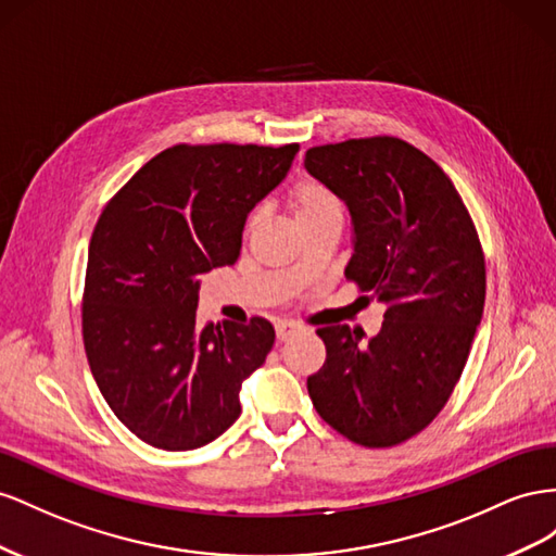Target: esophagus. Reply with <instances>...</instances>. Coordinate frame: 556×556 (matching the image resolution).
<instances>
[{
  "label": "esophagus",
  "instance_id": "34e87169",
  "mask_svg": "<svg viewBox=\"0 0 556 556\" xmlns=\"http://www.w3.org/2000/svg\"><path fill=\"white\" fill-rule=\"evenodd\" d=\"M275 330H277V340L279 342H287V340H291L295 336V332H300V326H295L291 321H279L275 326Z\"/></svg>",
  "mask_w": 556,
  "mask_h": 556
}]
</instances>
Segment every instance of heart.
<instances>
[{"instance_id": "obj_1", "label": "heart", "mask_w": 556, "mask_h": 556, "mask_svg": "<svg viewBox=\"0 0 556 556\" xmlns=\"http://www.w3.org/2000/svg\"><path fill=\"white\" fill-rule=\"evenodd\" d=\"M289 202H291V212L298 220V226L314 224V220H321V218H342L340 200L330 188H326L319 181H300L293 188ZM256 220L258 216H253L249 220V226L256 224Z\"/></svg>"}]
</instances>
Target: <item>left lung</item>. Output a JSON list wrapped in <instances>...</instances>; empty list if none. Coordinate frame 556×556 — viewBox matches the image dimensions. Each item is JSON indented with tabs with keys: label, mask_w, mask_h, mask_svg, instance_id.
<instances>
[{
	"label": "left lung",
	"mask_w": 556,
	"mask_h": 556,
	"mask_svg": "<svg viewBox=\"0 0 556 556\" xmlns=\"http://www.w3.org/2000/svg\"><path fill=\"white\" fill-rule=\"evenodd\" d=\"M305 169L352 216L344 275L382 303L368 342L349 326L316 330L326 363L309 399L338 433L363 447L417 435L445 407L484 309V256L452 179L395 137L314 147Z\"/></svg>",
	"instance_id": "1"
}]
</instances>
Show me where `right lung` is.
<instances>
[{
	"label": "right lung",
	"mask_w": 556,
	"mask_h": 556,
	"mask_svg": "<svg viewBox=\"0 0 556 556\" xmlns=\"http://www.w3.org/2000/svg\"><path fill=\"white\" fill-rule=\"evenodd\" d=\"M298 144L172 147L141 167L94 226L84 342L114 415L149 445L198 450L242 412L240 389L275 328L204 324L200 277L240 258L249 212L291 169Z\"/></svg>",
	"instance_id": "add662e5"
}]
</instances>
